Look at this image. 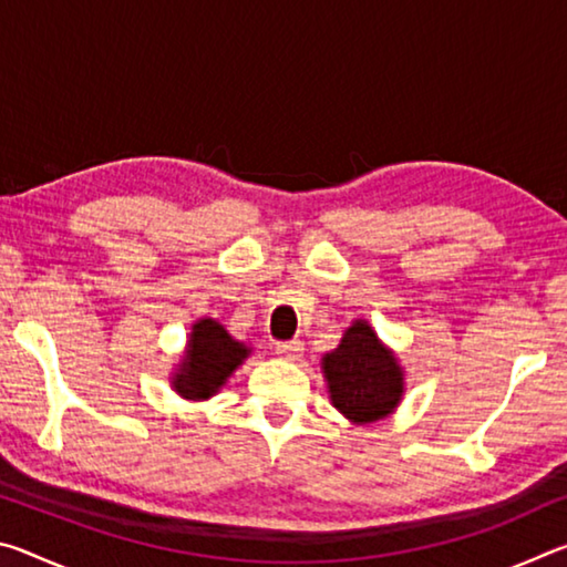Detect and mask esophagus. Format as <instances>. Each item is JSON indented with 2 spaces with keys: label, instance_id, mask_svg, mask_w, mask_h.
I'll list each match as a JSON object with an SVG mask.
<instances>
[{
  "label": "esophagus",
  "instance_id": "34e87169",
  "mask_svg": "<svg viewBox=\"0 0 567 567\" xmlns=\"http://www.w3.org/2000/svg\"><path fill=\"white\" fill-rule=\"evenodd\" d=\"M302 342L300 340H287V342H277V354H280L282 360H287V362H292V360H297L302 354Z\"/></svg>",
  "mask_w": 567,
  "mask_h": 567
}]
</instances>
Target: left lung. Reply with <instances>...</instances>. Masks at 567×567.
Returning <instances> with one entry per match:
<instances>
[{"instance_id":"obj_1","label":"left lung","mask_w":567,"mask_h":567,"mask_svg":"<svg viewBox=\"0 0 567 567\" xmlns=\"http://www.w3.org/2000/svg\"><path fill=\"white\" fill-rule=\"evenodd\" d=\"M332 405L354 425L388 417L400 405L405 378L395 352L364 320L344 330L338 348L322 358Z\"/></svg>"}]
</instances>
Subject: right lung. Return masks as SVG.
<instances>
[{
  "mask_svg": "<svg viewBox=\"0 0 567 567\" xmlns=\"http://www.w3.org/2000/svg\"><path fill=\"white\" fill-rule=\"evenodd\" d=\"M245 342L235 340L213 318H203L192 324L187 350L182 354L177 372L172 375V388L185 400H207L225 385L227 378L249 358Z\"/></svg>",
  "mask_w": 567,
  "mask_h": 567,
  "instance_id": "1",
  "label": "right lung"
}]
</instances>
